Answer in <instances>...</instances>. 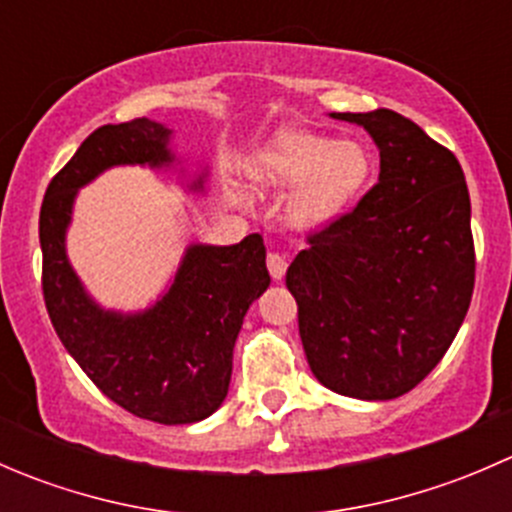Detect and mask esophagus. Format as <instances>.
Returning <instances> with one entry per match:
<instances>
[{
    "label": "esophagus",
    "instance_id": "1",
    "mask_svg": "<svg viewBox=\"0 0 512 512\" xmlns=\"http://www.w3.org/2000/svg\"><path fill=\"white\" fill-rule=\"evenodd\" d=\"M267 270H270L272 280L280 282L287 272V260L280 255V252H270V255H267Z\"/></svg>",
    "mask_w": 512,
    "mask_h": 512
}]
</instances>
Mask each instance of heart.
<instances>
[{"instance_id":"b5f03b06","label":"heart","mask_w":512,"mask_h":512,"mask_svg":"<svg viewBox=\"0 0 512 512\" xmlns=\"http://www.w3.org/2000/svg\"><path fill=\"white\" fill-rule=\"evenodd\" d=\"M369 173L366 151L354 141H332L309 131H282L252 163V183L260 190L298 185L287 200L289 223L314 227L327 223L352 200Z\"/></svg>"}]
</instances>
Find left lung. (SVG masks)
Returning <instances> with one entry per match:
<instances>
[{
	"mask_svg": "<svg viewBox=\"0 0 512 512\" xmlns=\"http://www.w3.org/2000/svg\"><path fill=\"white\" fill-rule=\"evenodd\" d=\"M332 116L371 133L379 183L307 232L287 289L319 384L352 399H396L431 374L471 307V195L458 158L401 113Z\"/></svg>",
	"mask_w": 512,
	"mask_h": 512,
	"instance_id": "8db88e82",
	"label": "left lung"
}]
</instances>
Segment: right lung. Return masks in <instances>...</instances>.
Returning a JSON list of instances; mask_svg holds the SVG:
<instances>
[{
    "label": "right lung",
    "mask_w": 512,
    "mask_h": 512,
    "mask_svg": "<svg viewBox=\"0 0 512 512\" xmlns=\"http://www.w3.org/2000/svg\"><path fill=\"white\" fill-rule=\"evenodd\" d=\"M168 136L148 118L96 128L51 178L39 242L46 312L66 352L113 404L178 426L203 421L225 401L242 319L270 287L262 235L227 247L193 245L168 294L133 317L98 309L64 250L76 190L111 165L170 163Z\"/></svg>",
    "instance_id": "add662e5"
}]
</instances>
